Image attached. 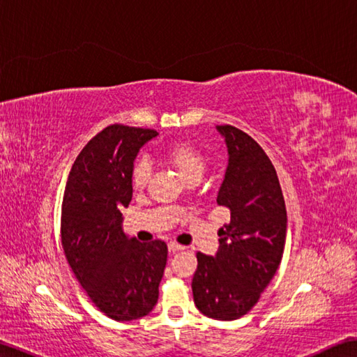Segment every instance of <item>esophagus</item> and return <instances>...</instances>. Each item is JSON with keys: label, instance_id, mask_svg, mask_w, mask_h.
<instances>
[{"label": "esophagus", "instance_id": "34e87169", "mask_svg": "<svg viewBox=\"0 0 357 357\" xmlns=\"http://www.w3.org/2000/svg\"><path fill=\"white\" fill-rule=\"evenodd\" d=\"M183 248H184V247L174 244V242H170V244H169V252H170V253H176V252H179V250H183Z\"/></svg>", "mask_w": 357, "mask_h": 357}]
</instances>
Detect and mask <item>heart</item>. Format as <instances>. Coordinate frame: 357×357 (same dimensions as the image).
Wrapping results in <instances>:
<instances>
[{
  "label": "heart",
  "instance_id": "b5f03b06",
  "mask_svg": "<svg viewBox=\"0 0 357 357\" xmlns=\"http://www.w3.org/2000/svg\"><path fill=\"white\" fill-rule=\"evenodd\" d=\"M167 161L170 162L174 170L178 172L181 179L185 181L190 178H202L206 170V158L201 151L187 142H176L167 149ZM151 176V167L147 159H138L132 169V185L139 190L147 185Z\"/></svg>",
  "mask_w": 357,
  "mask_h": 357
}]
</instances>
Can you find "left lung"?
Returning a JSON list of instances; mask_svg holds the SVG:
<instances>
[{
	"instance_id": "obj_1",
	"label": "left lung",
	"mask_w": 357,
	"mask_h": 357,
	"mask_svg": "<svg viewBox=\"0 0 357 357\" xmlns=\"http://www.w3.org/2000/svg\"><path fill=\"white\" fill-rule=\"evenodd\" d=\"M229 162L218 206L230 208L215 256L198 253L192 280L195 305L218 321L247 314L275 276L287 238V210L275 167L252 136L216 126Z\"/></svg>"
}]
</instances>
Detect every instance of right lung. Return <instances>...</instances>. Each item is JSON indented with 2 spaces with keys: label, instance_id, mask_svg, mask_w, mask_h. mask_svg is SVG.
Listing matches in <instances>:
<instances>
[{
  "label": "right lung",
  "instance_id": "obj_1",
  "mask_svg": "<svg viewBox=\"0 0 357 357\" xmlns=\"http://www.w3.org/2000/svg\"><path fill=\"white\" fill-rule=\"evenodd\" d=\"M156 136L149 128H104L78 155L64 192L67 261L93 304L119 322L141 319L155 308L167 264L165 242L130 238L121 213L132 201L135 159Z\"/></svg>",
  "mask_w": 357,
  "mask_h": 357
}]
</instances>
